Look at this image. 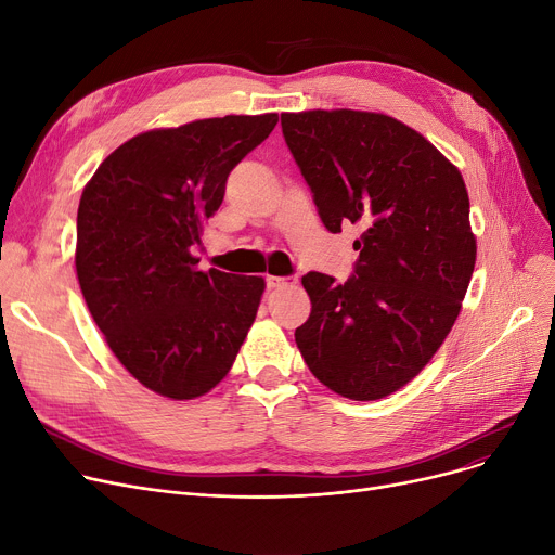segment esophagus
<instances>
[{
  "instance_id": "esophagus-1",
  "label": "esophagus",
  "mask_w": 555,
  "mask_h": 555,
  "mask_svg": "<svg viewBox=\"0 0 555 555\" xmlns=\"http://www.w3.org/2000/svg\"><path fill=\"white\" fill-rule=\"evenodd\" d=\"M266 283H268V289H281V287L297 285V279L295 276H272V274H268Z\"/></svg>"
}]
</instances>
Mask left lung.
Wrapping results in <instances>:
<instances>
[{
    "label": "left lung",
    "instance_id": "left-lung-1",
    "mask_svg": "<svg viewBox=\"0 0 555 555\" xmlns=\"http://www.w3.org/2000/svg\"><path fill=\"white\" fill-rule=\"evenodd\" d=\"M319 218L362 227L356 272H308L312 310L295 331L317 377L351 400H380L423 371L452 331L477 241L459 168L414 128L358 109L281 114Z\"/></svg>",
    "mask_w": 555,
    "mask_h": 555
}]
</instances>
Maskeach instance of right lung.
I'll list each match as a JSON object with an SVG mask.
<instances>
[{"label":"right lung","mask_w":555,"mask_h":555,"mask_svg":"<svg viewBox=\"0 0 555 555\" xmlns=\"http://www.w3.org/2000/svg\"><path fill=\"white\" fill-rule=\"evenodd\" d=\"M279 114H229L159 128L119 145L87 182L76 274L87 308L132 377L193 400L229 373L266 289L260 276L202 272L193 247L222 204L229 172Z\"/></svg>","instance_id":"right-lung-1"}]
</instances>
